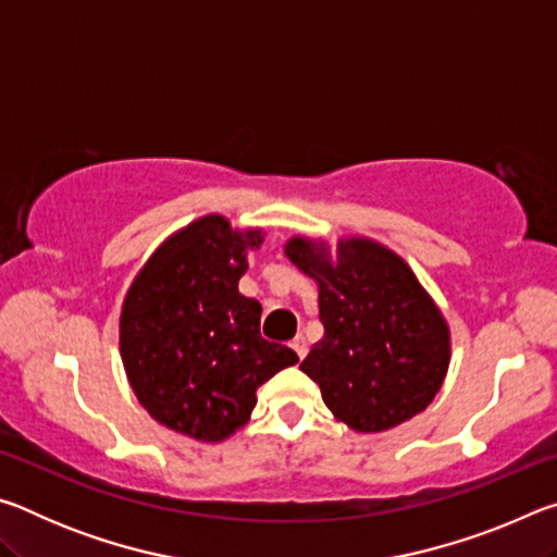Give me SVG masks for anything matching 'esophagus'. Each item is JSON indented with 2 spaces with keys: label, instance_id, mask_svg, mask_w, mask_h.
<instances>
[{
  "label": "esophagus",
  "instance_id": "34e87169",
  "mask_svg": "<svg viewBox=\"0 0 557 557\" xmlns=\"http://www.w3.org/2000/svg\"><path fill=\"white\" fill-rule=\"evenodd\" d=\"M289 346L295 348V354L299 356V361L307 356V342H305V336H295V338H292Z\"/></svg>",
  "mask_w": 557,
  "mask_h": 557
}]
</instances>
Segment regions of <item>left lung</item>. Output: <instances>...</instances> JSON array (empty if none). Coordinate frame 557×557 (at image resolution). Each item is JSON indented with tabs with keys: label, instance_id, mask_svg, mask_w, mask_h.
Listing matches in <instances>:
<instances>
[{
	"label": "left lung",
	"instance_id": "left-lung-1",
	"mask_svg": "<svg viewBox=\"0 0 557 557\" xmlns=\"http://www.w3.org/2000/svg\"><path fill=\"white\" fill-rule=\"evenodd\" d=\"M285 256L319 285L324 338L299 363L326 408L356 432L403 425L435 400L449 326L400 256L371 238H289Z\"/></svg>",
	"mask_w": 557,
	"mask_h": 557
}]
</instances>
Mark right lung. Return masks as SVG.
Returning <instances> with one entry per match:
<instances>
[{
    "label": "right lung",
    "mask_w": 557,
    "mask_h": 557,
    "mask_svg": "<svg viewBox=\"0 0 557 557\" xmlns=\"http://www.w3.org/2000/svg\"><path fill=\"white\" fill-rule=\"evenodd\" d=\"M262 231L219 213L159 245L122 301L120 356L137 400L169 430L223 442L250 420L256 393L295 366L292 348L260 336V301L238 280Z\"/></svg>",
    "instance_id": "obj_1"
}]
</instances>
